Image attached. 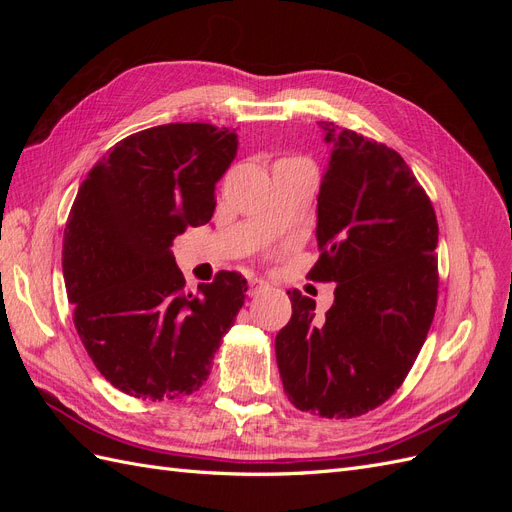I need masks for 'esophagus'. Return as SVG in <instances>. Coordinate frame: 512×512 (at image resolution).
Here are the masks:
<instances>
[{
	"instance_id": "34e87169",
	"label": "esophagus",
	"mask_w": 512,
	"mask_h": 512,
	"mask_svg": "<svg viewBox=\"0 0 512 512\" xmlns=\"http://www.w3.org/2000/svg\"><path fill=\"white\" fill-rule=\"evenodd\" d=\"M262 288H267V282L258 275H250V294H252V297H254V294H258Z\"/></svg>"
}]
</instances>
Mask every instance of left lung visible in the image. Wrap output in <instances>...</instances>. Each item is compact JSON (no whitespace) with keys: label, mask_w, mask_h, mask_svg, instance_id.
Returning a JSON list of instances; mask_svg holds the SVG:
<instances>
[{"label":"left lung","mask_w":512,"mask_h":512,"mask_svg":"<svg viewBox=\"0 0 512 512\" xmlns=\"http://www.w3.org/2000/svg\"><path fill=\"white\" fill-rule=\"evenodd\" d=\"M331 156L318 194L322 250L309 277L335 282L324 318L288 290L292 316L275 337L284 391L324 418L384 404L421 352L438 303V220L397 151L320 121Z\"/></svg>","instance_id":"8db88e82"}]
</instances>
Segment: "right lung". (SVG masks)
Instances as JSON below:
<instances>
[{"label":"right lung","instance_id":"right-lung-1","mask_svg":"<svg viewBox=\"0 0 512 512\" xmlns=\"http://www.w3.org/2000/svg\"><path fill=\"white\" fill-rule=\"evenodd\" d=\"M237 147L235 130L164 123L119 141L74 198L61 252L74 327L100 374L132 397L198 391L245 301L235 271L185 292L170 252L185 226L211 220Z\"/></svg>","mask_w":512,"mask_h":512}]
</instances>
